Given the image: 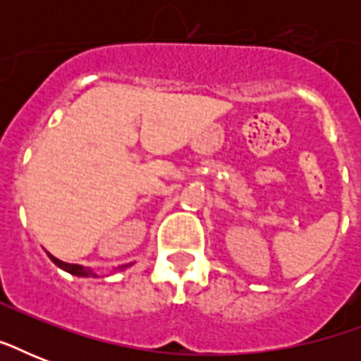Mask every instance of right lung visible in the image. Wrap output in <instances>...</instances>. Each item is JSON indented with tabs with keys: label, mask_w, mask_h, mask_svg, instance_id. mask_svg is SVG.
<instances>
[{
	"label": "right lung",
	"mask_w": 361,
	"mask_h": 361,
	"mask_svg": "<svg viewBox=\"0 0 361 361\" xmlns=\"http://www.w3.org/2000/svg\"><path fill=\"white\" fill-rule=\"evenodd\" d=\"M50 257V260H52L58 268L65 269V271H69V274L73 275H78V277H95V274L93 271H90L87 268H82V266H78V264H67V262H61V260H58L56 257H52V255H48Z\"/></svg>",
	"instance_id": "obj_1"
}]
</instances>
